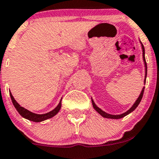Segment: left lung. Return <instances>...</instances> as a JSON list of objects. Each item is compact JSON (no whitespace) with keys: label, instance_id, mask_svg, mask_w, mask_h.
<instances>
[{"label":"left lung","instance_id":"1","mask_svg":"<svg viewBox=\"0 0 159 159\" xmlns=\"http://www.w3.org/2000/svg\"><path fill=\"white\" fill-rule=\"evenodd\" d=\"M141 44H142V57H143V60H144V63H145V81H146V76H147V63H146V61H145V48H144V46H143V44L142 43V42H141ZM144 89H145V87H143L142 92H141L139 96V98L137 99V100L135 101V103L133 104V106H132V107H131L130 109L127 111V112H124V113L121 114V115H111V114L106 113V112H105L104 111H102V109H99L98 106H96V105L95 104L94 102H93V99H92V103H93V108L95 109V110H96V112H99V113L102 116H103V117L108 118V119H121V118L127 116L128 114L130 113V112H132V111H134L135 109H136V107L139 106V104L140 103L141 100H142V96H143V93H144Z\"/></svg>","mask_w":159,"mask_h":159}]
</instances>
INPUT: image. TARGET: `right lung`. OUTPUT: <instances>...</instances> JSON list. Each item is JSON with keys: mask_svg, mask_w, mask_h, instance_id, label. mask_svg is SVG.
<instances>
[{"mask_svg": "<svg viewBox=\"0 0 159 159\" xmlns=\"http://www.w3.org/2000/svg\"><path fill=\"white\" fill-rule=\"evenodd\" d=\"M10 96H11V100H12V102L13 104H14V107L16 108V109H17V112H19L20 115L23 116L24 118H25V119H28V120L33 121V122H42V121L46 120V119H50V118L53 117V116L58 113V112L60 111V108H61V106H62L61 104L62 99H61L60 103L58 104V106H57L53 110L50 111V112H47V113L41 114V115H40V114H36V113H34V112H31L30 111L27 110V109H24V107L20 106V105L17 102V101L14 99V96H12L11 93H10Z\"/></svg>", "mask_w": 159, "mask_h": 159, "instance_id": "right-lung-1", "label": "right lung"}]
</instances>
